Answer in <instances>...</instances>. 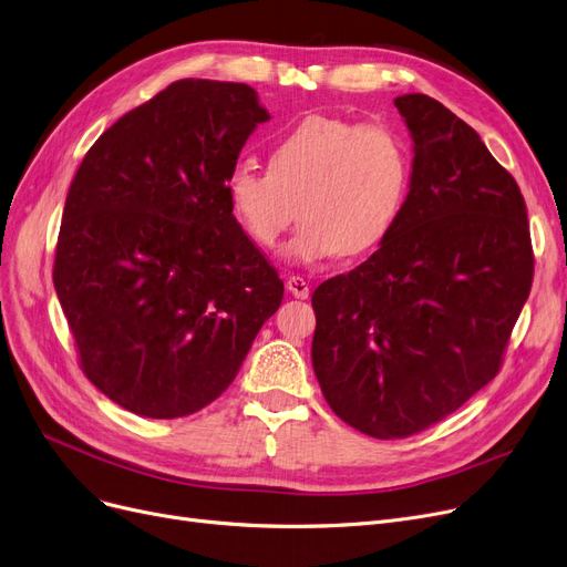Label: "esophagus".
Returning <instances> with one entry per match:
<instances>
[{"mask_svg":"<svg viewBox=\"0 0 567 567\" xmlns=\"http://www.w3.org/2000/svg\"><path fill=\"white\" fill-rule=\"evenodd\" d=\"M287 289H289L291 297H297V299H308L310 297V285L301 276H289L287 278Z\"/></svg>","mask_w":567,"mask_h":567,"instance_id":"esophagus-1","label":"esophagus"}]
</instances>
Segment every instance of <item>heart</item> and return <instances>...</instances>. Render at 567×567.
<instances>
[{
	"label": "heart",
	"mask_w": 567,
	"mask_h": 567,
	"mask_svg": "<svg viewBox=\"0 0 567 567\" xmlns=\"http://www.w3.org/2000/svg\"><path fill=\"white\" fill-rule=\"evenodd\" d=\"M410 151L389 125L310 115L270 147L268 168L231 166L225 192L243 231L261 250L278 248L301 215L285 255L312 266L375 250L403 210Z\"/></svg>",
	"instance_id": "1"
}]
</instances>
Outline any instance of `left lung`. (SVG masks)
<instances>
[{"instance_id":"left-lung-1","label":"left lung","mask_w":567,"mask_h":567,"mask_svg":"<svg viewBox=\"0 0 567 567\" xmlns=\"http://www.w3.org/2000/svg\"><path fill=\"white\" fill-rule=\"evenodd\" d=\"M412 138L410 189L380 250L312 293V368L344 424L420 433L496 378L533 282L519 185L429 94L393 100Z\"/></svg>"}]
</instances>
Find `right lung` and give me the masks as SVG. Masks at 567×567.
I'll list each match as a JSON object with an SVG mask.
<instances>
[{"instance_id": "right-lung-1", "label": "right lung", "mask_w": 567, "mask_h": 567, "mask_svg": "<svg viewBox=\"0 0 567 567\" xmlns=\"http://www.w3.org/2000/svg\"><path fill=\"white\" fill-rule=\"evenodd\" d=\"M268 117L250 85L178 81L96 138L69 187L58 299L83 373L134 414L213 403L280 308L282 280L225 192Z\"/></svg>"}]
</instances>
